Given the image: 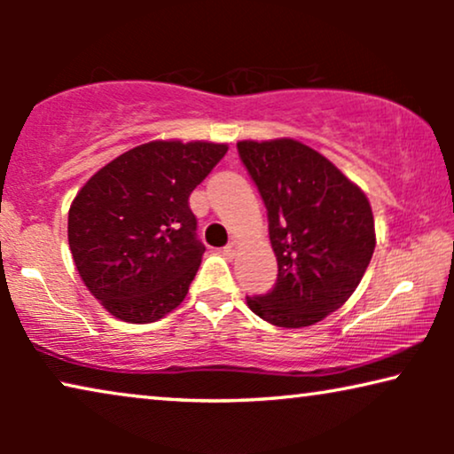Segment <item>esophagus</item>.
Returning <instances> with one entry per match:
<instances>
[{
    "label": "esophagus",
    "instance_id": "esophagus-1",
    "mask_svg": "<svg viewBox=\"0 0 454 454\" xmlns=\"http://www.w3.org/2000/svg\"><path fill=\"white\" fill-rule=\"evenodd\" d=\"M238 250H239V244L233 239V241H229V244H227L225 247H223V254H225L227 258H233L235 252H238Z\"/></svg>",
    "mask_w": 454,
    "mask_h": 454
}]
</instances>
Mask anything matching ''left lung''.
Returning <instances> with one entry per match:
<instances>
[{
    "instance_id": "8db88e82",
    "label": "left lung",
    "mask_w": 454,
    "mask_h": 454,
    "mask_svg": "<svg viewBox=\"0 0 454 454\" xmlns=\"http://www.w3.org/2000/svg\"><path fill=\"white\" fill-rule=\"evenodd\" d=\"M239 157L269 210L278 275L247 308L281 328L325 320L353 295L376 247L368 196L325 154L294 138L239 140Z\"/></svg>"
}]
</instances>
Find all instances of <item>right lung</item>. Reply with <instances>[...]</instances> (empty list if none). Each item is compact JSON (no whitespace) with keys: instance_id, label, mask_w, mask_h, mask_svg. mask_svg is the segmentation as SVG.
I'll list each match as a JSON object with an SVG mask.
<instances>
[{"instance_id":"right-lung-1","label":"right lung","mask_w":454,"mask_h":454,"mask_svg":"<svg viewBox=\"0 0 454 454\" xmlns=\"http://www.w3.org/2000/svg\"><path fill=\"white\" fill-rule=\"evenodd\" d=\"M229 145L151 140L101 167L70 204L67 241L86 289L129 325L157 322L202 262L190 194Z\"/></svg>"}]
</instances>
